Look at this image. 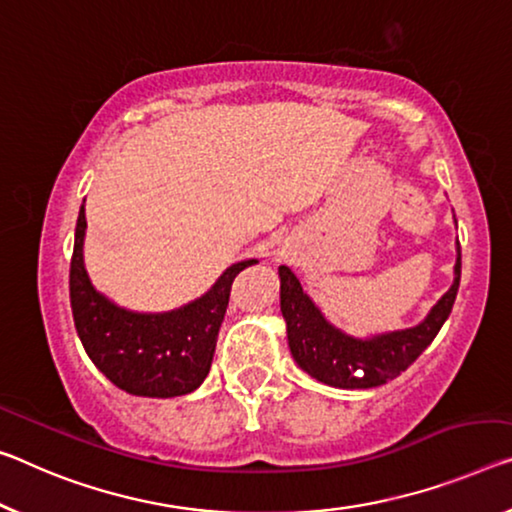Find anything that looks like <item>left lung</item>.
<instances>
[{
	"label": "left lung",
	"instance_id": "obj_1",
	"mask_svg": "<svg viewBox=\"0 0 512 512\" xmlns=\"http://www.w3.org/2000/svg\"><path fill=\"white\" fill-rule=\"evenodd\" d=\"M455 219V215H453ZM458 224V222H455ZM460 242L455 245L453 283L419 325L373 336H352L332 325L302 288L290 267H279L281 316L295 364L318 382L336 389H373L414 364L451 316L460 286Z\"/></svg>",
	"mask_w": 512,
	"mask_h": 512
}]
</instances>
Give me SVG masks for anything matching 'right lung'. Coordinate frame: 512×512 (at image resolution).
<instances>
[{"mask_svg": "<svg viewBox=\"0 0 512 512\" xmlns=\"http://www.w3.org/2000/svg\"><path fill=\"white\" fill-rule=\"evenodd\" d=\"M86 215L80 208L70 261V306L77 336L98 371L144 398H174L201 387L215 355L231 283L258 258L238 261L196 300L171 311H132L96 290L84 267Z\"/></svg>", "mask_w": 512, "mask_h": 512, "instance_id": "add662e5", "label": "right lung"}]
</instances>
